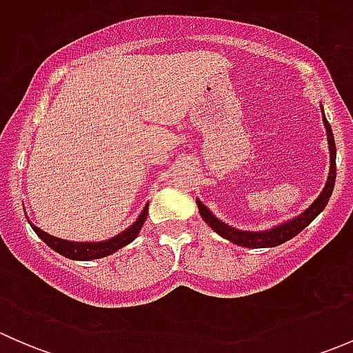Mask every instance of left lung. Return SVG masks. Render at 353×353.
Segmentation results:
<instances>
[{"label": "left lung", "instance_id": "obj_1", "mask_svg": "<svg viewBox=\"0 0 353 353\" xmlns=\"http://www.w3.org/2000/svg\"><path fill=\"white\" fill-rule=\"evenodd\" d=\"M323 124L326 128V137H328V150H330V172L328 179H326L325 188H323L321 193L318 194V198L304 210L299 215L292 216V219L283 220V222L276 223V225L270 227L266 230H241L236 229V227L229 225V223L222 222L219 216H215L212 213V210L208 206L203 205L201 201L196 198V205L199 210V215L205 220L206 225L212 230H215L220 237L230 241L232 244L243 245V248L249 249H259V248H275V245H280L287 241H290L292 237L297 236L301 230H304L319 213L325 210V206L328 205L331 193H333L334 188V179H336V147H334V138L333 131H331V126L325 116V110H323Z\"/></svg>", "mask_w": 353, "mask_h": 353}]
</instances>
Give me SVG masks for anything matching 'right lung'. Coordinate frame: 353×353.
<instances>
[{
	"label": "right lung",
	"mask_w": 353,
	"mask_h": 353,
	"mask_svg": "<svg viewBox=\"0 0 353 353\" xmlns=\"http://www.w3.org/2000/svg\"><path fill=\"white\" fill-rule=\"evenodd\" d=\"M147 215H148V203L145 205V208L141 210L138 219L134 220L128 229H124L123 232L110 237V239L97 241V243H78V241L59 239V237L51 236V234L44 232V230H41L39 227H35L28 219L27 220L28 223H30L32 229H34V232L37 234V236L41 237L49 248L54 249L58 254L65 256V258H70V259H77V261H90V259L105 258V256L119 251V249L124 248V245L133 243V241L137 239L138 234H140L141 227H143L145 220H147Z\"/></svg>",
	"instance_id": "right-lung-1"
}]
</instances>
